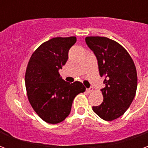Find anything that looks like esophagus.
<instances>
[{
	"label": "esophagus",
	"mask_w": 148,
	"mask_h": 148,
	"mask_svg": "<svg viewBox=\"0 0 148 148\" xmlns=\"http://www.w3.org/2000/svg\"><path fill=\"white\" fill-rule=\"evenodd\" d=\"M86 91L88 92V93H92L93 91V87H90V88H89V89H86Z\"/></svg>",
	"instance_id": "obj_1"
}]
</instances>
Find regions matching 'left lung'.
Listing matches in <instances>:
<instances>
[{
	"instance_id": "8db88e82",
	"label": "left lung",
	"mask_w": 148,
	"mask_h": 148,
	"mask_svg": "<svg viewBox=\"0 0 148 148\" xmlns=\"http://www.w3.org/2000/svg\"><path fill=\"white\" fill-rule=\"evenodd\" d=\"M86 42L96 55L101 77L106 87L101 89L103 102L93 106V112L107 121L124 114L132 102L137 89L136 66L122 46L106 37L88 36Z\"/></svg>"
}]
</instances>
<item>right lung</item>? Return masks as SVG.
I'll list each match as a JSON object with an SVG mask.
<instances>
[{"label": "right lung", "mask_w": 148, "mask_h": 148, "mask_svg": "<svg viewBox=\"0 0 148 148\" xmlns=\"http://www.w3.org/2000/svg\"><path fill=\"white\" fill-rule=\"evenodd\" d=\"M76 41L75 36L51 39L39 46L28 62L25 73L28 101L39 117L48 124L64 121L74 97L86 90L82 82L69 83L58 73Z\"/></svg>", "instance_id": "right-lung-1"}]
</instances>
